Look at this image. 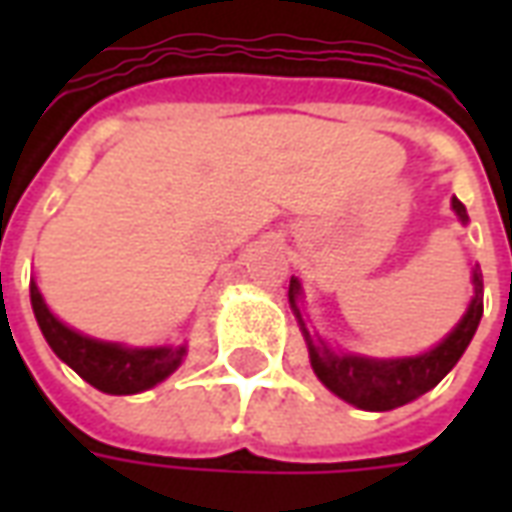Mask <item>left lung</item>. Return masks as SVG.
Masks as SVG:
<instances>
[{
  "instance_id": "8db88e82",
  "label": "left lung",
  "mask_w": 512,
  "mask_h": 512,
  "mask_svg": "<svg viewBox=\"0 0 512 512\" xmlns=\"http://www.w3.org/2000/svg\"><path fill=\"white\" fill-rule=\"evenodd\" d=\"M452 211L458 216V222L469 224V213L463 208L458 197H452ZM472 301L461 315V321L452 326V332L428 348L425 354L417 356H392V359H378V356L351 354V351H337L323 340L318 332L307 329L304 312H301V288L299 277H290V310L299 321V329L307 340L310 351V365L315 376L329 392L362 408V411H392L417 400L419 395L430 392L439 384L441 378L458 365L463 351L472 343L474 332L483 318V274L480 266L472 268Z\"/></svg>"
}]
</instances>
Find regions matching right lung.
Here are the masks:
<instances>
[{"label":"right lung","mask_w":512,"mask_h":512,"mask_svg":"<svg viewBox=\"0 0 512 512\" xmlns=\"http://www.w3.org/2000/svg\"><path fill=\"white\" fill-rule=\"evenodd\" d=\"M29 299H32L35 321L51 351L60 356L73 373H79L87 384L106 395L145 392L172 376L186 356V343L134 348V345L95 340V337L76 332L49 310L35 282L29 285Z\"/></svg>","instance_id":"obj_1"}]
</instances>
